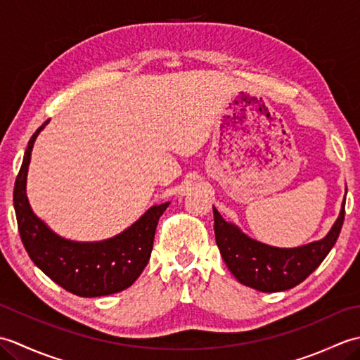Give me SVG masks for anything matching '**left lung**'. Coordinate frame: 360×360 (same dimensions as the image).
Segmentation results:
<instances>
[{
  "label": "left lung",
  "instance_id": "obj_1",
  "mask_svg": "<svg viewBox=\"0 0 360 360\" xmlns=\"http://www.w3.org/2000/svg\"><path fill=\"white\" fill-rule=\"evenodd\" d=\"M213 218L218 249L235 278L262 292H280L300 285L330 254L345 218V198L331 231L322 240L298 248H275L250 238L238 226L221 217L215 207Z\"/></svg>",
  "mask_w": 360,
  "mask_h": 360
}]
</instances>
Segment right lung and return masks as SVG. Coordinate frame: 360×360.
Masks as SVG:
<instances>
[{"mask_svg": "<svg viewBox=\"0 0 360 360\" xmlns=\"http://www.w3.org/2000/svg\"><path fill=\"white\" fill-rule=\"evenodd\" d=\"M30 137L13 187L21 241L30 259L58 286L79 297H102L129 288L147 266L160 215L170 202L153 205L124 232L103 241H72L57 235L30 207L26 181L37 136Z\"/></svg>", "mask_w": 360, "mask_h": 360, "instance_id": "1", "label": "right lung"}]
</instances>
